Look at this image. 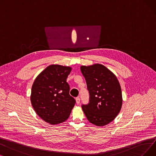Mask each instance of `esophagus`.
<instances>
[{
    "mask_svg": "<svg viewBox=\"0 0 156 156\" xmlns=\"http://www.w3.org/2000/svg\"><path fill=\"white\" fill-rule=\"evenodd\" d=\"M76 101L77 104H80V98H79V97H77V98H76Z\"/></svg>",
    "mask_w": 156,
    "mask_h": 156,
    "instance_id": "obj_1",
    "label": "esophagus"
}]
</instances>
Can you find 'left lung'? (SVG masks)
<instances>
[{
    "label": "left lung",
    "mask_w": 156,
    "mask_h": 156,
    "mask_svg": "<svg viewBox=\"0 0 156 156\" xmlns=\"http://www.w3.org/2000/svg\"><path fill=\"white\" fill-rule=\"evenodd\" d=\"M90 93L82 109L88 120L99 127L113 121L122 105L121 86L115 75L101 64L80 66Z\"/></svg>",
    "instance_id": "left-lung-1"
}]
</instances>
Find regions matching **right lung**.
Returning a JSON list of instances; mask_svg holds the SVG:
<instances>
[{
  "mask_svg": "<svg viewBox=\"0 0 156 156\" xmlns=\"http://www.w3.org/2000/svg\"><path fill=\"white\" fill-rule=\"evenodd\" d=\"M71 70L70 66L51 65L36 77L32 86L31 104L36 114L51 125L66 121L76 104L66 82Z\"/></svg>",
  "mask_w": 156,
  "mask_h": 156,
  "instance_id": "1",
  "label": "right lung"
}]
</instances>
